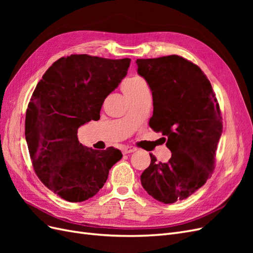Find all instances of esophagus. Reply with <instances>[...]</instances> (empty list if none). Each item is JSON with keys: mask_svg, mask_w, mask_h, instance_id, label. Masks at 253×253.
Masks as SVG:
<instances>
[{"mask_svg": "<svg viewBox=\"0 0 253 253\" xmlns=\"http://www.w3.org/2000/svg\"><path fill=\"white\" fill-rule=\"evenodd\" d=\"M137 149L134 147H124L122 148V153H124V154H128V153H133Z\"/></svg>", "mask_w": 253, "mask_h": 253, "instance_id": "34e87169", "label": "esophagus"}]
</instances>
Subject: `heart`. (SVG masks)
<instances>
[{
    "instance_id": "1",
    "label": "heart",
    "mask_w": 253,
    "mask_h": 253,
    "mask_svg": "<svg viewBox=\"0 0 253 253\" xmlns=\"http://www.w3.org/2000/svg\"><path fill=\"white\" fill-rule=\"evenodd\" d=\"M143 84H145L144 80L139 78V77H134V78H129L127 80H126L122 84V91H124L125 95L132 93V91L136 90L137 88H139L140 86H142Z\"/></svg>"
}]
</instances>
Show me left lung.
<instances>
[{
  "instance_id": "left-lung-1",
  "label": "left lung",
  "mask_w": 253,
  "mask_h": 253,
  "mask_svg": "<svg viewBox=\"0 0 253 253\" xmlns=\"http://www.w3.org/2000/svg\"><path fill=\"white\" fill-rule=\"evenodd\" d=\"M136 63L152 90L149 125L167 137L172 152L168 163H157L150 154L140 181L156 201L173 204L192 195L213 173L223 132L219 105L204 72L185 58L172 55Z\"/></svg>"
}]
</instances>
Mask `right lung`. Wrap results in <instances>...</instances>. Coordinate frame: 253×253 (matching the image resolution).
Returning <instances> with one entry per match:
<instances>
[{"label":"right lung","instance_id":"right-lung-1","mask_svg":"<svg viewBox=\"0 0 253 253\" xmlns=\"http://www.w3.org/2000/svg\"><path fill=\"white\" fill-rule=\"evenodd\" d=\"M131 59L71 55L57 60L38 82L25 117V138L38 177L71 203L96 195L122 154L84 147L78 128L98 120L104 99L124 79Z\"/></svg>","mask_w":253,"mask_h":253}]
</instances>
